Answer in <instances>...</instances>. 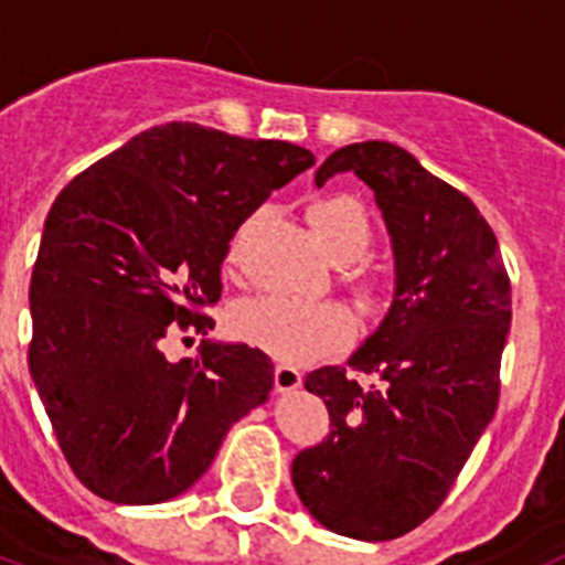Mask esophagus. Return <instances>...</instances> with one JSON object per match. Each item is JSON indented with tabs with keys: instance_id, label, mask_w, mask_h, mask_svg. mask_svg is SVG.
Masks as SVG:
<instances>
[{
	"instance_id": "1",
	"label": "esophagus",
	"mask_w": 565,
	"mask_h": 565,
	"mask_svg": "<svg viewBox=\"0 0 565 565\" xmlns=\"http://www.w3.org/2000/svg\"><path fill=\"white\" fill-rule=\"evenodd\" d=\"M299 384H302V373H299L297 367H291V364H277V367H274V387H277L279 393L297 391Z\"/></svg>"
}]
</instances>
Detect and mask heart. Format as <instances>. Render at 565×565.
Instances as JSON below:
<instances>
[{"mask_svg": "<svg viewBox=\"0 0 565 565\" xmlns=\"http://www.w3.org/2000/svg\"><path fill=\"white\" fill-rule=\"evenodd\" d=\"M319 246L333 263L351 266L373 243L371 217L351 194L319 198L308 209ZM351 291L364 311L382 308V286L371 277H353ZM228 328L239 342L279 359L306 364L342 351L356 333V319L342 302H299L286 297H254L234 306Z\"/></svg>", "mask_w": 565, "mask_h": 565, "instance_id": "1", "label": "heart"}]
</instances>
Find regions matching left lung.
<instances>
[{
    "label": "left lung",
    "instance_id": "1",
    "mask_svg": "<svg viewBox=\"0 0 565 565\" xmlns=\"http://www.w3.org/2000/svg\"><path fill=\"white\" fill-rule=\"evenodd\" d=\"M337 172L376 194L396 254V297L348 367L308 373L331 433L294 458L291 478L331 532L393 541L441 507L495 416L512 288L476 203L411 152L351 143L319 167L317 186Z\"/></svg>",
    "mask_w": 565,
    "mask_h": 565
}]
</instances>
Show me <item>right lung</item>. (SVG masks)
<instances>
[{
	"mask_svg": "<svg viewBox=\"0 0 565 565\" xmlns=\"http://www.w3.org/2000/svg\"><path fill=\"white\" fill-rule=\"evenodd\" d=\"M313 167L308 149L201 124L135 135L58 192L33 277L30 376L78 481L113 503H161L209 469L234 422L268 398L274 364L206 333L234 232ZM186 342V339H183Z\"/></svg>",
	"mask_w": 565,
	"mask_h": 565,
	"instance_id": "obj_1",
	"label": "right lung"
}]
</instances>
